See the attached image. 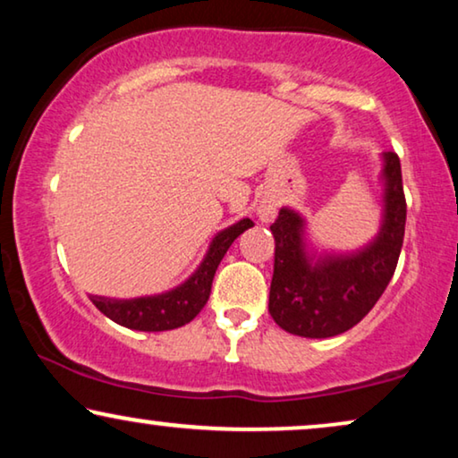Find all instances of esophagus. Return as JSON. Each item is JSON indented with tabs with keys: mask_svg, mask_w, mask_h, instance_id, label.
<instances>
[{
	"mask_svg": "<svg viewBox=\"0 0 458 458\" xmlns=\"http://www.w3.org/2000/svg\"><path fill=\"white\" fill-rule=\"evenodd\" d=\"M259 216H260V221H265V223L271 221V218L275 216V206L262 202V204L259 206Z\"/></svg>",
	"mask_w": 458,
	"mask_h": 458,
	"instance_id": "1",
	"label": "esophagus"
}]
</instances>
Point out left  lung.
I'll return each instance as SVG.
<instances>
[{"label":"left lung","mask_w":458,"mask_h":458,"mask_svg":"<svg viewBox=\"0 0 458 458\" xmlns=\"http://www.w3.org/2000/svg\"><path fill=\"white\" fill-rule=\"evenodd\" d=\"M384 160V225L377 240L359 254L327 256L312 267L304 254V221L293 210H279L271 225L275 265L268 312L281 329L302 337L344 334L386 292L403 250L406 198L398 154L386 152Z\"/></svg>","instance_id":"left-lung-1"}]
</instances>
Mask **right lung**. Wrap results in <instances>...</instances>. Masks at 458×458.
Segmentation results:
<instances>
[{"label":"right lung","mask_w":458,"mask_h":458,"mask_svg":"<svg viewBox=\"0 0 458 458\" xmlns=\"http://www.w3.org/2000/svg\"><path fill=\"white\" fill-rule=\"evenodd\" d=\"M250 218L235 223L233 227L225 229L210 243L208 254L196 273L179 285L177 290L160 293L152 298H135V300H110L102 296H91V302L96 304L99 312L112 321L123 325V327L137 331H168L177 329L181 325L190 323L204 304L208 302L212 279H215L216 267L221 265L223 256L227 254L231 243L237 240V235L252 227Z\"/></svg>","instance_id":"right-lung-1"}]
</instances>
